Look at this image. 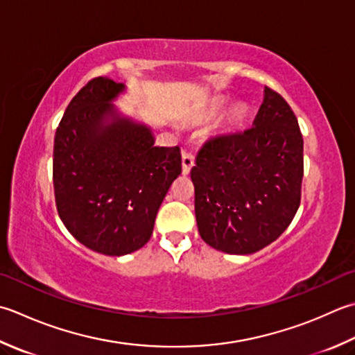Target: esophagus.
<instances>
[{"mask_svg": "<svg viewBox=\"0 0 355 355\" xmlns=\"http://www.w3.org/2000/svg\"><path fill=\"white\" fill-rule=\"evenodd\" d=\"M193 164H196L193 155L189 154V152L183 150V154H182V172H183V175H189V172L193 168Z\"/></svg>", "mask_w": 355, "mask_h": 355, "instance_id": "obj_1", "label": "esophagus"}]
</instances>
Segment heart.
I'll use <instances>...</instances> for the list:
<instances>
[{
    "label": "heart",
    "instance_id": "b5f03b06",
    "mask_svg": "<svg viewBox=\"0 0 355 355\" xmlns=\"http://www.w3.org/2000/svg\"><path fill=\"white\" fill-rule=\"evenodd\" d=\"M225 104H226V100L223 98H215L209 101V104L201 110L200 118L201 120H212V118H215L221 112V109L225 107ZM245 118H246V107L243 106V104H234V106L229 107L223 114V116H221V126H223V129L227 132L235 130L241 126L243 121H245Z\"/></svg>",
    "mask_w": 355,
    "mask_h": 355
}]
</instances>
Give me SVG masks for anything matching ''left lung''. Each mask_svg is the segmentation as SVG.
Returning a JSON list of instances; mask_svg holds the SVG:
<instances>
[{"mask_svg": "<svg viewBox=\"0 0 355 355\" xmlns=\"http://www.w3.org/2000/svg\"><path fill=\"white\" fill-rule=\"evenodd\" d=\"M191 178L207 245L248 255L275 241L300 206L303 138L289 104L265 87L252 128L207 141Z\"/></svg>", "mask_w": 355, "mask_h": 355, "instance_id": "1", "label": "left lung"}]
</instances>
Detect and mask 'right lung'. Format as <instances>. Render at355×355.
<instances>
[{"mask_svg": "<svg viewBox=\"0 0 355 355\" xmlns=\"http://www.w3.org/2000/svg\"><path fill=\"white\" fill-rule=\"evenodd\" d=\"M126 92L107 76L69 103L53 141V189L62 223L81 245L121 257L141 249L157 212L182 173L177 148L154 146L152 128L114 101Z\"/></svg>", "mask_w": 355, "mask_h": 355, "instance_id": "1", "label": "right lung"}]
</instances>
